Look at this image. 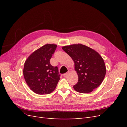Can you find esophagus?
Wrapping results in <instances>:
<instances>
[{"instance_id": "obj_1", "label": "esophagus", "mask_w": 127, "mask_h": 127, "mask_svg": "<svg viewBox=\"0 0 127 127\" xmlns=\"http://www.w3.org/2000/svg\"><path fill=\"white\" fill-rule=\"evenodd\" d=\"M69 72L68 71V72H67L66 73H65V74H64L63 75V76L64 77H67L69 75Z\"/></svg>"}]
</instances>
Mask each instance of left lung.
Masks as SVG:
<instances>
[{
  "mask_svg": "<svg viewBox=\"0 0 127 127\" xmlns=\"http://www.w3.org/2000/svg\"><path fill=\"white\" fill-rule=\"evenodd\" d=\"M63 50L75 63V70L78 75V81L74 90L82 93H88L101 85L105 77L104 61L98 52L82 44L64 46Z\"/></svg>",
  "mask_w": 127,
  "mask_h": 127,
  "instance_id": "8db88e82",
  "label": "left lung"
}]
</instances>
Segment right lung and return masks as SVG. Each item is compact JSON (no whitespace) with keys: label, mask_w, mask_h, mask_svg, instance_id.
<instances>
[{"label":"right lung","mask_w":127,"mask_h":127,"mask_svg":"<svg viewBox=\"0 0 127 127\" xmlns=\"http://www.w3.org/2000/svg\"><path fill=\"white\" fill-rule=\"evenodd\" d=\"M56 48V44H45L33 52L25 61L24 77L27 85L36 94L51 93L60 80L58 68L50 63Z\"/></svg>","instance_id":"1"}]
</instances>
